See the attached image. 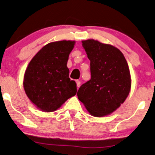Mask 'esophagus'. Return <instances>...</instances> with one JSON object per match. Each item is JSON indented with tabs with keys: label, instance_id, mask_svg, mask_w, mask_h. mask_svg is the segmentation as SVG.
Wrapping results in <instances>:
<instances>
[{
	"label": "esophagus",
	"instance_id": "34e87169",
	"mask_svg": "<svg viewBox=\"0 0 155 155\" xmlns=\"http://www.w3.org/2000/svg\"><path fill=\"white\" fill-rule=\"evenodd\" d=\"M76 83H77V87H79L81 86V82H80V81L77 80V81H76Z\"/></svg>",
	"mask_w": 155,
	"mask_h": 155
}]
</instances>
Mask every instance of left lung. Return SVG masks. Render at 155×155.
Instances as JSON below:
<instances>
[{"label": "left lung", "instance_id": "1", "mask_svg": "<svg viewBox=\"0 0 155 155\" xmlns=\"http://www.w3.org/2000/svg\"><path fill=\"white\" fill-rule=\"evenodd\" d=\"M90 61L91 79L78 90L80 101L91 115L107 116L126 101L131 77L124 55L116 47L94 39L82 41Z\"/></svg>", "mask_w": 155, "mask_h": 155}]
</instances>
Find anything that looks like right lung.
I'll use <instances>...</instances> for the list:
<instances>
[{"instance_id":"1","label":"right lung","mask_w":155,"mask_h":155,"mask_svg":"<svg viewBox=\"0 0 155 155\" xmlns=\"http://www.w3.org/2000/svg\"><path fill=\"white\" fill-rule=\"evenodd\" d=\"M75 41H60L47 44L27 67L23 78L26 95L38 109L45 112L57 110L76 95L77 84L69 78V55Z\"/></svg>"}]
</instances>
